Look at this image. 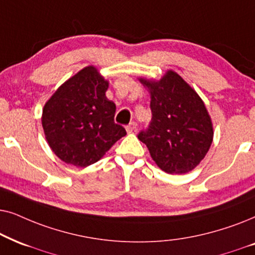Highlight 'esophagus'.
<instances>
[{
  "label": "esophagus",
  "mask_w": 255,
  "mask_h": 255,
  "mask_svg": "<svg viewBox=\"0 0 255 255\" xmlns=\"http://www.w3.org/2000/svg\"><path fill=\"white\" fill-rule=\"evenodd\" d=\"M136 127H137V125H136V122H130L129 125L127 126V127H126V130L128 131V133H133V131H135L136 130Z\"/></svg>",
  "instance_id": "34e87169"
}]
</instances>
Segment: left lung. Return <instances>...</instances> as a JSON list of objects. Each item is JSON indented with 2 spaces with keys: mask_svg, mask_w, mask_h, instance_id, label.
Listing matches in <instances>:
<instances>
[{
  "mask_svg": "<svg viewBox=\"0 0 255 255\" xmlns=\"http://www.w3.org/2000/svg\"><path fill=\"white\" fill-rule=\"evenodd\" d=\"M150 92L151 121L138 133L151 158L168 174L191 171L211 147L213 127L201 97L174 71L161 80L140 79Z\"/></svg>",
  "mask_w": 255,
  "mask_h": 255,
  "instance_id": "obj_1",
  "label": "left lung"
}]
</instances>
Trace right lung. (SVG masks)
Here are the masks:
<instances>
[{"label":"right lung","instance_id":"1","mask_svg":"<svg viewBox=\"0 0 255 255\" xmlns=\"http://www.w3.org/2000/svg\"><path fill=\"white\" fill-rule=\"evenodd\" d=\"M108 81L87 66L65 81L43 108L50 148L63 162L87 167L99 161L126 129L115 124V104L106 98Z\"/></svg>","mask_w":255,"mask_h":255}]
</instances>
